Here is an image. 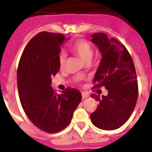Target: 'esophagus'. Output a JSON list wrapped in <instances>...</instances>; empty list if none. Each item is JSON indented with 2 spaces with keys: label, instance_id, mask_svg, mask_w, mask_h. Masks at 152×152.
<instances>
[{
  "label": "esophagus",
  "instance_id": "1",
  "mask_svg": "<svg viewBox=\"0 0 152 152\" xmlns=\"http://www.w3.org/2000/svg\"><path fill=\"white\" fill-rule=\"evenodd\" d=\"M89 96V94H87V93L85 92H82V98L83 99H85V98L88 97Z\"/></svg>",
  "mask_w": 152,
  "mask_h": 152
}]
</instances>
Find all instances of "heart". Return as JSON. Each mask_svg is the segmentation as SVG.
Returning a JSON list of instances; mask_svg holds the SVG:
<instances>
[{
    "mask_svg": "<svg viewBox=\"0 0 152 152\" xmlns=\"http://www.w3.org/2000/svg\"><path fill=\"white\" fill-rule=\"evenodd\" d=\"M70 50L77 56H78L83 61H86V62H88L91 59L93 53H94L93 48L91 44L84 39H78L74 42L73 43L70 45ZM58 63H59V67L61 69H63L65 67L66 57L64 54L60 55L59 58H58ZM80 77L79 76L75 77V80L77 81L80 80Z\"/></svg>",
    "mask_w": 152,
    "mask_h": 152,
    "instance_id": "1",
    "label": "heart"
}]
</instances>
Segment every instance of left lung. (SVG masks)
<instances>
[{
	"instance_id": "1",
	"label": "left lung",
	"mask_w": 152,
	"mask_h": 152,
	"mask_svg": "<svg viewBox=\"0 0 152 152\" xmlns=\"http://www.w3.org/2000/svg\"><path fill=\"white\" fill-rule=\"evenodd\" d=\"M101 53V61L94 79L93 88L104 87L107 96L93 98L99 101L91 114L93 124L103 130H114L129 119L136 105L139 88L133 61L125 45L103 33L91 36Z\"/></svg>"
}]
</instances>
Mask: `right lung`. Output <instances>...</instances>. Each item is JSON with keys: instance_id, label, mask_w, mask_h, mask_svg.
<instances>
[{"instance_id": "right-lung-1", "label": "right lung", "mask_w": 152, "mask_h": 152, "mask_svg": "<svg viewBox=\"0 0 152 152\" xmlns=\"http://www.w3.org/2000/svg\"><path fill=\"white\" fill-rule=\"evenodd\" d=\"M66 40L61 33L41 32L25 47L17 69V87L21 105L36 127L56 133L70 124L81 94L68 88L58 94L51 87L52 77L60 69L61 45Z\"/></svg>"}]
</instances>
